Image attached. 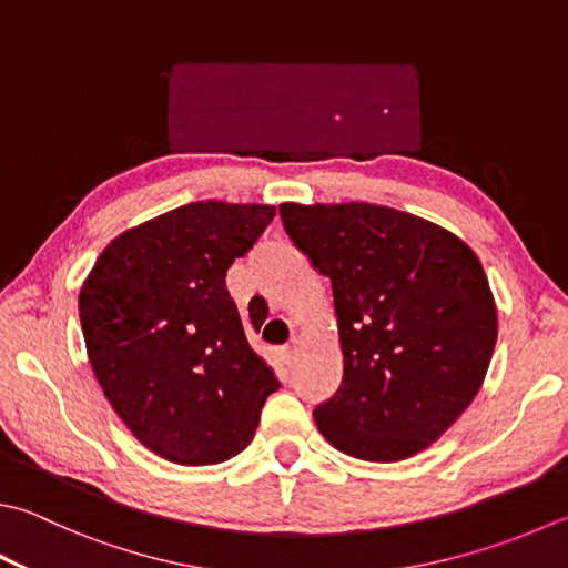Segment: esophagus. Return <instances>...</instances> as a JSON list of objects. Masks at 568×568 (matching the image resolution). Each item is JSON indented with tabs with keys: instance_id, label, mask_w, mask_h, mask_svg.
Segmentation results:
<instances>
[{
	"instance_id": "34e87169",
	"label": "esophagus",
	"mask_w": 568,
	"mask_h": 568,
	"mask_svg": "<svg viewBox=\"0 0 568 568\" xmlns=\"http://www.w3.org/2000/svg\"><path fill=\"white\" fill-rule=\"evenodd\" d=\"M296 351H298V338H292V341H288V344L282 348V356H284V361H286V363L292 361V358L296 356Z\"/></svg>"
}]
</instances>
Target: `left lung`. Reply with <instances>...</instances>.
Segmentation results:
<instances>
[{
    "instance_id": "obj_1",
    "label": "left lung",
    "mask_w": 568,
    "mask_h": 568,
    "mask_svg": "<svg viewBox=\"0 0 568 568\" xmlns=\"http://www.w3.org/2000/svg\"><path fill=\"white\" fill-rule=\"evenodd\" d=\"M280 215L334 292L344 378L316 405L321 435L368 463L430 447L475 400L497 344L477 254L440 224L371 202H284Z\"/></svg>"
}]
</instances>
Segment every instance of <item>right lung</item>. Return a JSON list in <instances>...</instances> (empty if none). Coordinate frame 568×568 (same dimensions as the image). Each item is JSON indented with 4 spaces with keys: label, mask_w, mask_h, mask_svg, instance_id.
<instances>
[{
    "label": "right lung",
    "mask_w": 568,
    "mask_h": 568,
    "mask_svg": "<svg viewBox=\"0 0 568 568\" xmlns=\"http://www.w3.org/2000/svg\"><path fill=\"white\" fill-rule=\"evenodd\" d=\"M274 215L254 202H190L118 234L81 284L95 381L128 430L170 463L240 455L280 388L224 286Z\"/></svg>",
    "instance_id": "add662e5"
}]
</instances>
